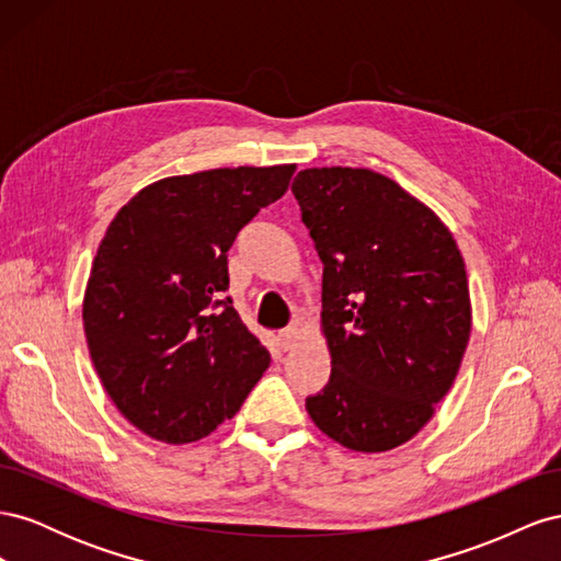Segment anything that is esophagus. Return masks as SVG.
Returning <instances> with one entry per match:
<instances>
[{
    "label": "esophagus",
    "mask_w": 561,
    "mask_h": 561,
    "mask_svg": "<svg viewBox=\"0 0 561 561\" xmlns=\"http://www.w3.org/2000/svg\"><path fill=\"white\" fill-rule=\"evenodd\" d=\"M297 330L295 328H287V330H280L278 332V344H280V348L283 351H290L293 346H295V342H297Z\"/></svg>",
    "instance_id": "1"
}]
</instances>
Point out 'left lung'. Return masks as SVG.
Instances as JSON below:
<instances>
[{
    "mask_svg": "<svg viewBox=\"0 0 561 561\" xmlns=\"http://www.w3.org/2000/svg\"><path fill=\"white\" fill-rule=\"evenodd\" d=\"M293 194L322 262L332 355L307 412L346 449H396L431 421L463 360L472 313L461 250L428 206L367 168H307Z\"/></svg>",
    "mask_w": 561,
    "mask_h": 561,
    "instance_id": "8db88e82",
    "label": "left lung"
}]
</instances>
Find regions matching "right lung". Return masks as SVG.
<instances>
[{"instance_id": "right-lung-1", "label": "right lung", "mask_w": 561, "mask_h": 561, "mask_svg": "<svg viewBox=\"0 0 561 561\" xmlns=\"http://www.w3.org/2000/svg\"><path fill=\"white\" fill-rule=\"evenodd\" d=\"M295 163L215 168L145 186L116 213L83 295L107 396L135 428L196 443L241 410L271 355L236 313L227 252Z\"/></svg>"}]
</instances>
